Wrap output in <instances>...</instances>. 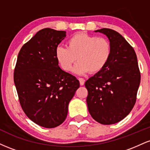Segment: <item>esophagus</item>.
Returning <instances> with one entry per match:
<instances>
[{"label":"esophagus","instance_id":"1","mask_svg":"<svg viewBox=\"0 0 150 150\" xmlns=\"http://www.w3.org/2000/svg\"><path fill=\"white\" fill-rule=\"evenodd\" d=\"M79 81H80V85H83L85 84V80L83 78H79Z\"/></svg>","mask_w":150,"mask_h":150}]
</instances>
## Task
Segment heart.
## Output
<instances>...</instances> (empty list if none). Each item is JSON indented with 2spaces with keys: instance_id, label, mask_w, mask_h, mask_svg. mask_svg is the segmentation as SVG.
Wrapping results in <instances>:
<instances>
[{
  "instance_id": "heart-1",
  "label": "heart",
  "mask_w": 150,
  "mask_h": 150,
  "mask_svg": "<svg viewBox=\"0 0 150 150\" xmlns=\"http://www.w3.org/2000/svg\"><path fill=\"white\" fill-rule=\"evenodd\" d=\"M111 55V45L104 37H97L85 33H78L67 42V48L58 46L56 56L61 68L70 71L75 65L73 71L78 75L90 72L97 73L104 69Z\"/></svg>"
}]
</instances>
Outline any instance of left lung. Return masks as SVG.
I'll use <instances>...</instances> for the list:
<instances>
[{
    "label": "left lung",
    "instance_id": "obj_1",
    "mask_svg": "<svg viewBox=\"0 0 150 150\" xmlns=\"http://www.w3.org/2000/svg\"><path fill=\"white\" fill-rule=\"evenodd\" d=\"M105 34L111 45V55L104 69L85 82L87 104L98 123L111 125L125 118L136 101L140 73L133 48L116 31H94Z\"/></svg>",
    "mask_w": 150,
    "mask_h": 150
}]
</instances>
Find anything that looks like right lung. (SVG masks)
<instances>
[{"mask_svg":"<svg viewBox=\"0 0 150 150\" xmlns=\"http://www.w3.org/2000/svg\"><path fill=\"white\" fill-rule=\"evenodd\" d=\"M66 32L39 30L20 49L14 82L24 112L36 124L57 127L68 114V104L80 82L58 65L56 49Z\"/></svg>","mask_w":150,"mask_h":150,"instance_id":"1","label":"right lung"}]
</instances>
